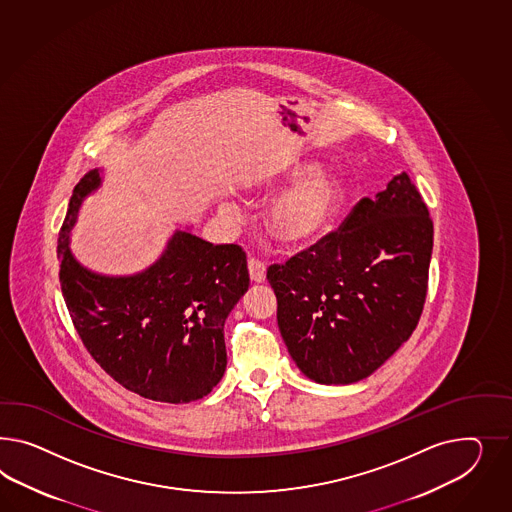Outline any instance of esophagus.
Returning a JSON list of instances; mask_svg holds the SVG:
<instances>
[{
    "label": "esophagus",
    "instance_id": "esophagus-1",
    "mask_svg": "<svg viewBox=\"0 0 512 512\" xmlns=\"http://www.w3.org/2000/svg\"><path fill=\"white\" fill-rule=\"evenodd\" d=\"M249 277L253 283H263L266 277V264L255 257H249L248 261Z\"/></svg>",
    "mask_w": 512,
    "mask_h": 512
}]
</instances>
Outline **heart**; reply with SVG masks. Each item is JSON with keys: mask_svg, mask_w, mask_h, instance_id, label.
<instances>
[{"mask_svg": "<svg viewBox=\"0 0 512 512\" xmlns=\"http://www.w3.org/2000/svg\"><path fill=\"white\" fill-rule=\"evenodd\" d=\"M345 186L332 175H315L277 197L268 210L270 233L287 246H311L332 231L345 205Z\"/></svg>", "mask_w": 512, "mask_h": 512, "instance_id": "obj_1", "label": "heart"}]
</instances>
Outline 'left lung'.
Returning <instances> with one entry per match:
<instances>
[{
	"label": "left lung",
	"instance_id": "8db88e82",
	"mask_svg": "<svg viewBox=\"0 0 512 512\" xmlns=\"http://www.w3.org/2000/svg\"><path fill=\"white\" fill-rule=\"evenodd\" d=\"M434 225L402 173L363 197L339 229L270 264L277 326L298 369L318 384H352L410 339L429 289Z\"/></svg>",
	"mask_w": 512,
	"mask_h": 512
}]
</instances>
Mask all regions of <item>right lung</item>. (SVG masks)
<instances>
[{
	"mask_svg": "<svg viewBox=\"0 0 512 512\" xmlns=\"http://www.w3.org/2000/svg\"><path fill=\"white\" fill-rule=\"evenodd\" d=\"M98 182L97 171H89L74 186L57 238L59 283L72 324L91 358L128 391L171 404L203 399L225 373L223 324L248 291L246 253L177 231L149 270L97 276L72 257L69 233Z\"/></svg>",
	"mask_w": 512,
	"mask_h": 512,
	"instance_id": "add662e5",
	"label": "right lung"
}]
</instances>
